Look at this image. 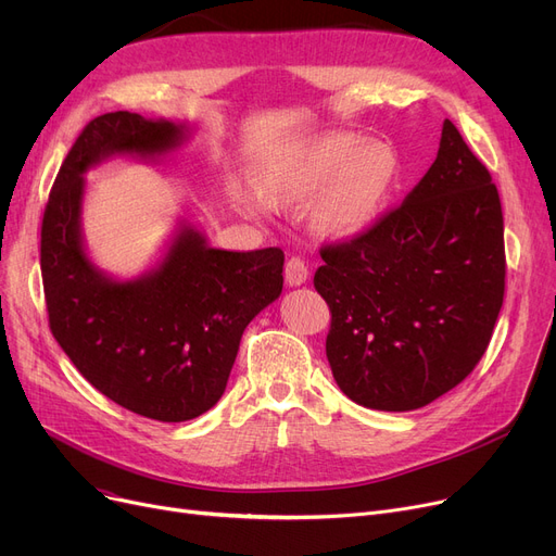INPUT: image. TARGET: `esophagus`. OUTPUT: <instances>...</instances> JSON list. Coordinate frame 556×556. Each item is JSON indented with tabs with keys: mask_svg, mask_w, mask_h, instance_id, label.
Instances as JSON below:
<instances>
[{
	"mask_svg": "<svg viewBox=\"0 0 556 556\" xmlns=\"http://www.w3.org/2000/svg\"><path fill=\"white\" fill-rule=\"evenodd\" d=\"M308 279V263L302 256H290L286 261V283L302 286Z\"/></svg>",
	"mask_w": 556,
	"mask_h": 556,
	"instance_id": "esophagus-1",
	"label": "esophagus"
}]
</instances>
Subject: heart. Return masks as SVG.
Listing matches in <instances>:
<instances>
[{
  "label": "heart",
  "mask_w": 556,
  "mask_h": 556,
  "mask_svg": "<svg viewBox=\"0 0 556 556\" xmlns=\"http://www.w3.org/2000/svg\"><path fill=\"white\" fill-rule=\"evenodd\" d=\"M361 139L327 135L286 155L261 175V189L273 200L300 202L334 182L317 202L315 218L331 233H356L367 227L396 180V157L381 143L358 151Z\"/></svg>",
  "instance_id": "1"
}]
</instances>
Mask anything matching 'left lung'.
<instances>
[{"label": "left lung", "instance_id": "8db88e82", "mask_svg": "<svg viewBox=\"0 0 556 556\" xmlns=\"http://www.w3.org/2000/svg\"><path fill=\"white\" fill-rule=\"evenodd\" d=\"M338 388L374 410L428 405L484 356L505 298V225L489 168L444 122L440 151L396 207L319 248Z\"/></svg>", "mask_w": 556, "mask_h": 556}]
</instances>
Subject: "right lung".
I'll list each match as a JSON object with an SVG mask.
<instances>
[{"mask_svg": "<svg viewBox=\"0 0 556 556\" xmlns=\"http://www.w3.org/2000/svg\"><path fill=\"white\" fill-rule=\"evenodd\" d=\"M182 139L168 122L108 112L83 128L51 187L40 233L49 329L103 396L155 421L200 417L223 396L252 317L283 286L281 248L227 252L185 227L162 266L103 277L80 243L83 173L110 153L160 155Z\"/></svg>", "mask_w": 556, "mask_h": 556, "instance_id": "add662e5", "label": "right lung"}]
</instances>
